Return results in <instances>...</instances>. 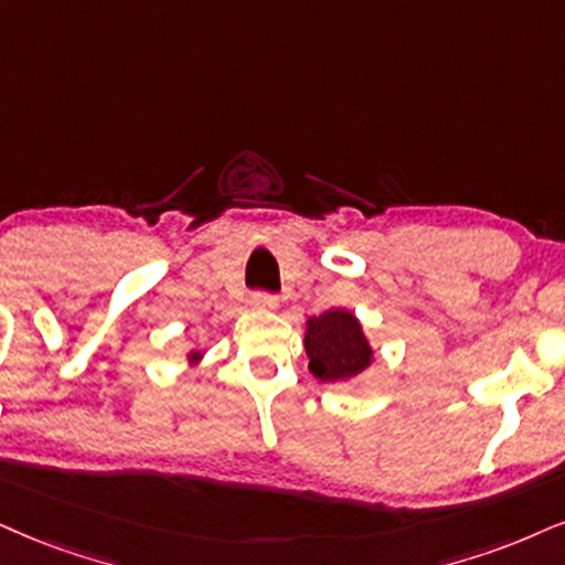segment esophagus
I'll return each mask as SVG.
<instances>
[{"label": "esophagus", "mask_w": 565, "mask_h": 565, "mask_svg": "<svg viewBox=\"0 0 565 565\" xmlns=\"http://www.w3.org/2000/svg\"><path fill=\"white\" fill-rule=\"evenodd\" d=\"M277 296L275 294H267V290H254V294H250V306H254V309H262V311H271V309H277Z\"/></svg>", "instance_id": "esophagus-1"}]
</instances>
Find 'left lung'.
<instances>
[{
    "mask_svg": "<svg viewBox=\"0 0 565 565\" xmlns=\"http://www.w3.org/2000/svg\"><path fill=\"white\" fill-rule=\"evenodd\" d=\"M306 353H309V369L322 382L356 377L372 361V348H369L356 317L340 309L309 319Z\"/></svg>",
    "mask_w": 565,
    "mask_h": 565,
    "instance_id": "1",
    "label": "left lung"
}]
</instances>
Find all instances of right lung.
Masks as SVG:
<instances>
[{
    "instance_id": "right-lung-1",
    "label": "right lung",
    "mask_w": 565,
    "mask_h": 565,
    "mask_svg": "<svg viewBox=\"0 0 565 565\" xmlns=\"http://www.w3.org/2000/svg\"><path fill=\"white\" fill-rule=\"evenodd\" d=\"M193 356H196V353H193Z\"/></svg>"
}]
</instances>
